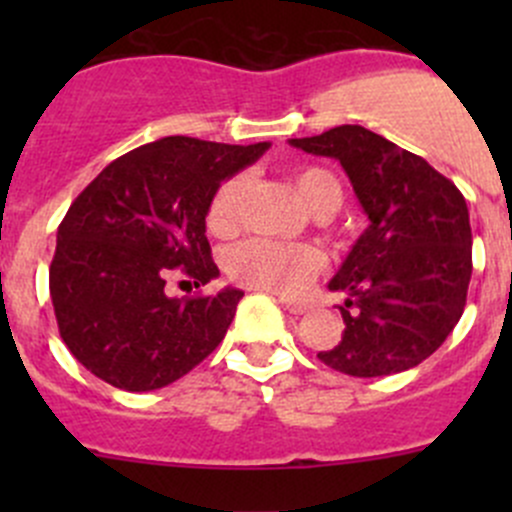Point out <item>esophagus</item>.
<instances>
[{"instance_id":"obj_1","label":"esophagus","mask_w":512,"mask_h":512,"mask_svg":"<svg viewBox=\"0 0 512 512\" xmlns=\"http://www.w3.org/2000/svg\"><path fill=\"white\" fill-rule=\"evenodd\" d=\"M280 304L292 314H304L309 309L304 302H297V299H289V297H280Z\"/></svg>"}]
</instances>
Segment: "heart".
Masks as SVG:
<instances>
[{
  "instance_id": "b5f03b06",
  "label": "heart",
  "mask_w": 512,
  "mask_h": 512,
  "mask_svg": "<svg viewBox=\"0 0 512 512\" xmlns=\"http://www.w3.org/2000/svg\"><path fill=\"white\" fill-rule=\"evenodd\" d=\"M242 190H245L242 175H232L218 185L208 203L210 230L225 232L235 225ZM294 190H297V198L322 218L332 215L342 205V185L324 168H304L294 173ZM319 267H322V257L314 247L262 240V237L240 242L230 247L225 255V270L232 280L247 287L272 289V292H297L317 275Z\"/></svg>"
}]
</instances>
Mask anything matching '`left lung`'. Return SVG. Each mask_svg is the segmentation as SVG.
I'll return each mask as SVG.
<instances>
[{
  "label": "left lung",
  "mask_w": 512,
  "mask_h": 512,
  "mask_svg": "<svg viewBox=\"0 0 512 512\" xmlns=\"http://www.w3.org/2000/svg\"><path fill=\"white\" fill-rule=\"evenodd\" d=\"M289 146L342 163L369 227L342 262L332 292L342 342L317 356L349 376H389L428 359L461 319L473 235L461 190L416 153L364 126H337Z\"/></svg>",
  "instance_id": "8db88e82"
}]
</instances>
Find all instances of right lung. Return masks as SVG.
Here are the masks:
<instances>
[{
    "label": "right lung",
    "instance_id": "obj_1",
    "mask_svg": "<svg viewBox=\"0 0 512 512\" xmlns=\"http://www.w3.org/2000/svg\"><path fill=\"white\" fill-rule=\"evenodd\" d=\"M267 148L160 138L106 165L71 203L49 292L61 339L91 374L116 389H163L223 342L240 289L178 299L165 280L180 270L203 287L220 275L205 237L208 203Z\"/></svg>",
    "mask_w": 512,
    "mask_h": 512
}]
</instances>
